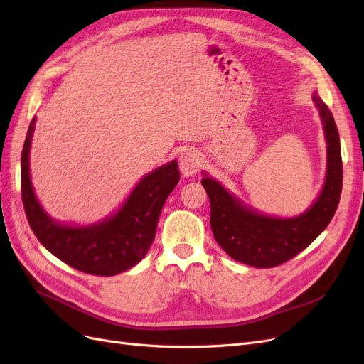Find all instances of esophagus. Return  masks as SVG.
Listing matches in <instances>:
<instances>
[{"label":"esophagus","instance_id":"34e87169","mask_svg":"<svg viewBox=\"0 0 364 364\" xmlns=\"http://www.w3.org/2000/svg\"><path fill=\"white\" fill-rule=\"evenodd\" d=\"M200 155L196 150H185L181 153L179 156V168L185 178H190V176H194L200 167Z\"/></svg>","mask_w":364,"mask_h":364}]
</instances>
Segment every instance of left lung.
Here are the masks:
<instances>
[{
  "mask_svg": "<svg viewBox=\"0 0 364 364\" xmlns=\"http://www.w3.org/2000/svg\"><path fill=\"white\" fill-rule=\"evenodd\" d=\"M313 100L322 118L326 138V178L321 196L304 214L278 218L257 213L206 173L203 188L211 202V229L217 243L235 261L270 269L291 259L310 246L331 222L343 185V165L334 117L318 95Z\"/></svg>",
  "mask_w": 364,
  "mask_h": 364,
  "instance_id": "8db88e82",
  "label": "left lung"
}]
</instances>
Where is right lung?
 <instances>
[{"label": "right lung", "instance_id": "right-lung-1", "mask_svg": "<svg viewBox=\"0 0 364 364\" xmlns=\"http://www.w3.org/2000/svg\"><path fill=\"white\" fill-rule=\"evenodd\" d=\"M36 118L27 130L21 155V196L26 215L41 245L73 269L97 277H114L134 267L146 257L162 206L181 179L178 162L146 174L117 214L91 226L60 225L47 215L30 181V146Z\"/></svg>", "mask_w": 364, "mask_h": 364}]
</instances>
